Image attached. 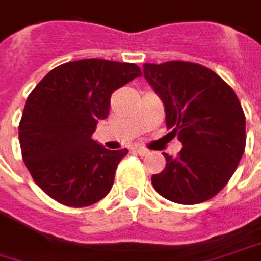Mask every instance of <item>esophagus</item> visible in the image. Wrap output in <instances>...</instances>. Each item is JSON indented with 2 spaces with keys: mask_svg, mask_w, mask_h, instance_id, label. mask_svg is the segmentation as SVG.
Segmentation results:
<instances>
[{
  "mask_svg": "<svg viewBox=\"0 0 261 261\" xmlns=\"http://www.w3.org/2000/svg\"><path fill=\"white\" fill-rule=\"evenodd\" d=\"M133 152H136L137 155H140V156H146L147 153H149V150L145 149V147H134L133 149Z\"/></svg>",
  "mask_w": 261,
  "mask_h": 261,
  "instance_id": "1",
  "label": "esophagus"
}]
</instances>
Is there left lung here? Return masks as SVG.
I'll use <instances>...</instances> for the list:
<instances>
[{"mask_svg":"<svg viewBox=\"0 0 261 261\" xmlns=\"http://www.w3.org/2000/svg\"><path fill=\"white\" fill-rule=\"evenodd\" d=\"M143 75L165 108L167 128L181 150L165 156L152 176L155 191L183 205L205 202L227 185L245 149V115L235 91L202 65L192 62L145 63Z\"/></svg>","mask_w":261,"mask_h":261,"instance_id":"8db88e82","label":"left lung"}]
</instances>
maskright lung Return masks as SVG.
<instances>
[{
    "label": "right lung",
    "instance_id": "add662e5",
    "mask_svg": "<svg viewBox=\"0 0 261 261\" xmlns=\"http://www.w3.org/2000/svg\"><path fill=\"white\" fill-rule=\"evenodd\" d=\"M134 63L83 59L50 70L28 96L19 124L24 165L42 191L68 207H88L112 189L127 149L91 139L116 88L140 76Z\"/></svg>",
    "mask_w": 261,
    "mask_h": 261
}]
</instances>
